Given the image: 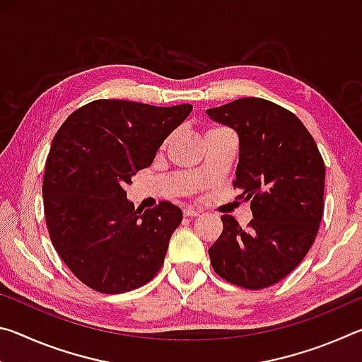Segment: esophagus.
Wrapping results in <instances>:
<instances>
[{
  "mask_svg": "<svg viewBox=\"0 0 362 362\" xmlns=\"http://www.w3.org/2000/svg\"><path fill=\"white\" fill-rule=\"evenodd\" d=\"M199 211H196V209H183V216L185 217H198L199 216Z\"/></svg>",
  "mask_w": 362,
  "mask_h": 362,
  "instance_id": "34e87169",
  "label": "esophagus"
}]
</instances>
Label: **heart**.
I'll use <instances>...</instances> for the list:
<instances>
[{"label":"heart","mask_w":362,"mask_h":362,"mask_svg":"<svg viewBox=\"0 0 362 362\" xmlns=\"http://www.w3.org/2000/svg\"><path fill=\"white\" fill-rule=\"evenodd\" d=\"M212 129H217V127H212Z\"/></svg>","instance_id":"heart-1"}]
</instances>
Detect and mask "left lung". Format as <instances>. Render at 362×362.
I'll list each match as a JSON object with an SVG mask.
<instances>
[{"mask_svg": "<svg viewBox=\"0 0 362 362\" xmlns=\"http://www.w3.org/2000/svg\"><path fill=\"white\" fill-rule=\"evenodd\" d=\"M240 137L233 187L250 201L243 230L222 216L223 231L209 249L214 272L244 289L276 284L313 246L324 211L326 166L315 139L296 115L276 103L243 97L206 110Z\"/></svg>", "mask_w": 362, "mask_h": 362, "instance_id": "8db88e82", "label": "left lung"}]
</instances>
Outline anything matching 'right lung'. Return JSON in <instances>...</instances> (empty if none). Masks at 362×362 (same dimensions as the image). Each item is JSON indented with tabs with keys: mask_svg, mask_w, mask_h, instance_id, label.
I'll return each mask as SVG.
<instances>
[{
	"mask_svg": "<svg viewBox=\"0 0 362 362\" xmlns=\"http://www.w3.org/2000/svg\"><path fill=\"white\" fill-rule=\"evenodd\" d=\"M192 110L100 99L57 131L42 180L46 225L60 259L90 289L129 292L161 269L180 207L161 201L136 211L124 187Z\"/></svg>",
	"mask_w": 362,
	"mask_h": 362,
	"instance_id": "add662e5",
	"label": "right lung"
}]
</instances>
